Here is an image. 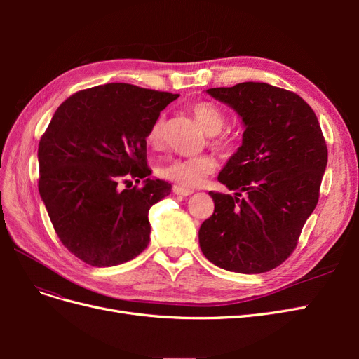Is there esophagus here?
I'll list each match as a JSON object with an SVG mask.
<instances>
[{
	"instance_id": "1",
	"label": "esophagus",
	"mask_w": 359,
	"mask_h": 359,
	"mask_svg": "<svg viewBox=\"0 0 359 359\" xmlns=\"http://www.w3.org/2000/svg\"><path fill=\"white\" fill-rule=\"evenodd\" d=\"M173 193L178 194V196H190V194H193V190L190 189H184V187H180V186H173Z\"/></svg>"
}]
</instances>
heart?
<instances>
[{"label":"heart","mask_w":359,"mask_h":359,"mask_svg":"<svg viewBox=\"0 0 359 359\" xmlns=\"http://www.w3.org/2000/svg\"><path fill=\"white\" fill-rule=\"evenodd\" d=\"M191 112L196 118L203 132L211 136V145L220 151H231L233 148V139L227 135H220L226 126V115L219 106L212 102H198L191 106ZM165 136V118L158 116L148 132V142L158 147ZM215 161L208 156L191 158H172L161 163L157 173L165 180L173 181L184 187H194L215 170Z\"/></svg>","instance_id":"b5f03b06"}]
</instances>
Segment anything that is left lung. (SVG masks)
<instances>
[{"instance_id":"obj_1","label":"left lung","mask_w":359,"mask_h":359,"mask_svg":"<svg viewBox=\"0 0 359 359\" xmlns=\"http://www.w3.org/2000/svg\"><path fill=\"white\" fill-rule=\"evenodd\" d=\"M206 93L236 112L244 133L219 173L236 193L210 191L215 208L199 229L201 250L226 271L266 273L295 250L319 201L328 149L318 116L295 93L264 82Z\"/></svg>"}]
</instances>
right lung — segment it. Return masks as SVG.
Instances as JSON below:
<instances>
[{
	"label": "right lung",
	"instance_id": "add662e5",
	"mask_svg": "<svg viewBox=\"0 0 359 359\" xmlns=\"http://www.w3.org/2000/svg\"><path fill=\"white\" fill-rule=\"evenodd\" d=\"M178 97L106 83L73 94L53 114L39 144V191L61 243L85 264L115 266L147 248L148 211L172 189L149 177L147 136ZM132 177L143 186L132 189Z\"/></svg>",
	"mask_w": 359,
	"mask_h": 359
}]
</instances>
